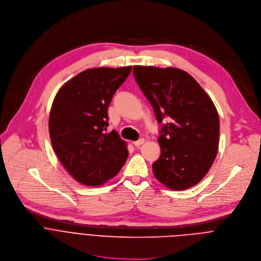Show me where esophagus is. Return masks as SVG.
Instances as JSON below:
<instances>
[{
	"instance_id": "1",
	"label": "esophagus",
	"mask_w": 261,
	"mask_h": 261,
	"mask_svg": "<svg viewBox=\"0 0 261 261\" xmlns=\"http://www.w3.org/2000/svg\"><path fill=\"white\" fill-rule=\"evenodd\" d=\"M145 143V140L144 139H140V140H138V141H135L133 144L136 146V147H140L142 144H144Z\"/></svg>"
}]
</instances>
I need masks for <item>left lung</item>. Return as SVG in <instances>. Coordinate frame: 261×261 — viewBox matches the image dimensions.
<instances>
[{
  "mask_svg": "<svg viewBox=\"0 0 261 261\" xmlns=\"http://www.w3.org/2000/svg\"><path fill=\"white\" fill-rule=\"evenodd\" d=\"M135 79L160 123L161 158L155 178L173 190L196 185L211 169L219 145V116L213 100L196 80L177 68L134 66Z\"/></svg>",
  "mask_w": 261,
  "mask_h": 261,
  "instance_id": "left-lung-1",
  "label": "left lung"
}]
</instances>
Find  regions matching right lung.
<instances>
[{"mask_svg": "<svg viewBox=\"0 0 261 261\" xmlns=\"http://www.w3.org/2000/svg\"><path fill=\"white\" fill-rule=\"evenodd\" d=\"M130 71L132 66L87 69L66 82L52 102V147L67 172L83 185L105 184L127 160L126 143L115 130H105L109 103Z\"/></svg>", "mask_w": 261, "mask_h": 261, "instance_id": "right-lung-1", "label": "right lung"}]
</instances>
